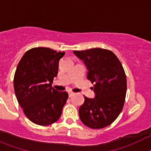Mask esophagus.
Here are the masks:
<instances>
[{
	"label": "esophagus",
	"instance_id": "34e87169",
	"mask_svg": "<svg viewBox=\"0 0 151 151\" xmlns=\"http://www.w3.org/2000/svg\"><path fill=\"white\" fill-rule=\"evenodd\" d=\"M74 94H75V93H74V92H68V96L71 97V96H72L73 95H74Z\"/></svg>",
	"mask_w": 151,
	"mask_h": 151
}]
</instances>
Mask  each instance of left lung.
Here are the masks:
<instances>
[{
	"instance_id": "8db88e82",
	"label": "left lung",
	"mask_w": 151,
	"mask_h": 151,
	"mask_svg": "<svg viewBox=\"0 0 151 151\" xmlns=\"http://www.w3.org/2000/svg\"><path fill=\"white\" fill-rule=\"evenodd\" d=\"M74 53L87 66L88 80L94 83L96 94L94 99L85 96L79 109L80 120L91 129H102L113 123L123 108L127 89L125 71L110 50L93 48Z\"/></svg>"
}]
</instances>
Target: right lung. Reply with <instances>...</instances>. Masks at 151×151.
I'll return each instance as SVG.
<instances>
[{"mask_svg":"<svg viewBox=\"0 0 151 151\" xmlns=\"http://www.w3.org/2000/svg\"><path fill=\"white\" fill-rule=\"evenodd\" d=\"M64 55L48 47H34L23 55L17 67L14 77L17 99L27 118L37 125L56 122L68 99V93L52 87Z\"/></svg>","mask_w":151,"mask_h":151,"instance_id":"obj_1","label":"right lung"}]
</instances>
